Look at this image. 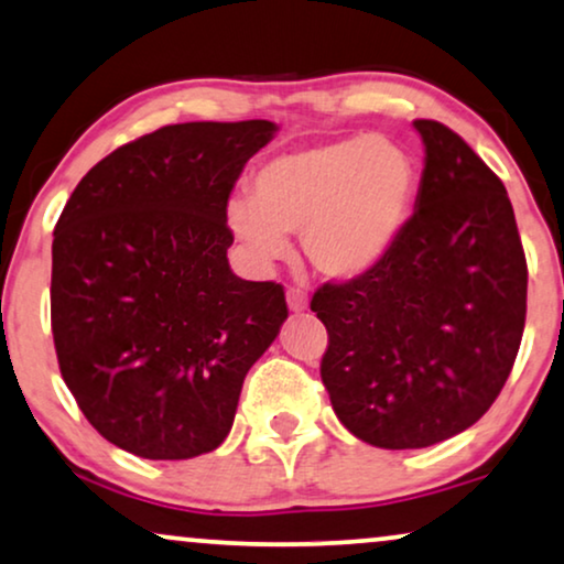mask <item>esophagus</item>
<instances>
[{"label": "esophagus", "instance_id": "34e87169", "mask_svg": "<svg viewBox=\"0 0 564 564\" xmlns=\"http://www.w3.org/2000/svg\"><path fill=\"white\" fill-rule=\"evenodd\" d=\"M286 302H289L291 312H304L306 304H310V296H306V291H302V289H289Z\"/></svg>", "mask_w": 564, "mask_h": 564}]
</instances>
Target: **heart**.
<instances>
[{
    "mask_svg": "<svg viewBox=\"0 0 564 564\" xmlns=\"http://www.w3.org/2000/svg\"><path fill=\"white\" fill-rule=\"evenodd\" d=\"M420 170L400 141L348 137L270 156L254 170L252 198L235 195L227 221L247 254L273 265L302 231L304 254L327 278L377 268L402 237Z\"/></svg>",
    "mask_w": 564,
    "mask_h": 564,
    "instance_id": "1",
    "label": "heart"
}]
</instances>
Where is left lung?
I'll return each mask as SVG.
<instances>
[{
	"instance_id": "left-lung-1",
	"label": "left lung",
	"mask_w": 564,
	"mask_h": 564,
	"mask_svg": "<svg viewBox=\"0 0 564 564\" xmlns=\"http://www.w3.org/2000/svg\"><path fill=\"white\" fill-rule=\"evenodd\" d=\"M425 167L415 214L369 273L322 283V384L379 448H425L498 400L527 325V254L500 177L438 120L412 123Z\"/></svg>"
}]
</instances>
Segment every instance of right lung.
<instances>
[{
  "instance_id": "right-lung-1",
  "label": "right lung",
  "mask_w": 564,
  "mask_h": 564,
  "mask_svg": "<svg viewBox=\"0 0 564 564\" xmlns=\"http://www.w3.org/2000/svg\"><path fill=\"white\" fill-rule=\"evenodd\" d=\"M273 133L270 120L164 126L97 162L58 216V369L123 452L175 462L221 446L289 317L281 283L242 281L227 260L229 193Z\"/></svg>"
}]
</instances>
